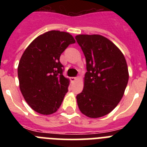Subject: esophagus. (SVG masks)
Here are the masks:
<instances>
[{
	"label": "esophagus",
	"mask_w": 147,
	"mask_h": 147,
	"mask_svg": "<svg viewBox=\"0 0 147 147\" xmlns=\"http://www.w3.org/2000/svg\"><path fill=\"white\" fill-rule=\"evenodd\" d=\"M76 80H77V77H71V81L72 82H75Z\"/></svg>",
	"instance_id": "1"
}]
</instances>
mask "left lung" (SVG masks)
I'll return each instance as SVG.
<instances>
[{"label": "left lung", "mask_w": 147, "mask_h": 147, "mask_svg": "<svg viewBox=\"0 0 147 147\" xmlns=\"http://www.w3.org/2000/svg\"><path fill=\"white\" fill-rule=\"evenodd\" d=\"M76 40L86 59L84 88L76 96L82 114L92 119L110 113L124 96L129 72L124 54L99 34H79Z\"/></svg>", "instance_id": "obj_1"}]
</instances>
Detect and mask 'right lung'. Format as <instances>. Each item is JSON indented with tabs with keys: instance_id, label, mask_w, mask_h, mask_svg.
Listing matches in <instances>:
<instances>
[{
	"instance_id": "right-lung-1",
	"label": "right lung",
	"mask_w": 147,
	"mask_h": 147,
	"mask_svg": "<svg viewBox=\"0 0 147 147\" xmlns=\"http://www.w3.org/2000/svg\"><path fill=\"white\" fill-rule=\"evenodd\" d=\"M75 40L67 32L49 31L26 48L18 67L22 95L30 107L42 115L57 112L67 92L69 79L63 74L60 55Z\"/></svg>"
}]
</instances>
